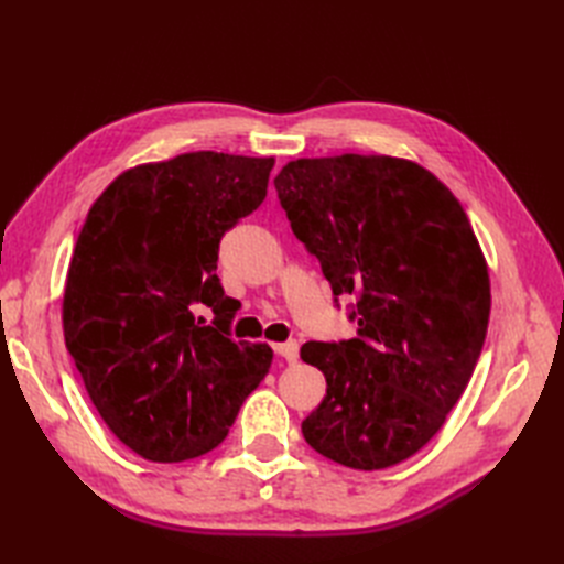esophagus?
I'll use <instances>...</instances> for the list:
<instances>
[{
    "instance_id": "1",
    "label": "esophagus",
    "mask_w": 564,
    "mask_h": 564,
    "mask_svg": "<svg viewBox=\"0 0 564 564\" xmlns=\"http://www.w3.org/2000/svg\"><path fill=\"white\" fill-rule=\"evenodd\" d=\"M275 352L280 357H284L286 362H296L299 360V344H296V340H286V344H278Z\"/></svg>"
}]
</instances>
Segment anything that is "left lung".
<instances>
[{
    "instance_id": "8db88e82",
    "label": "left lung",
    "mask_w": 564,
    "mask_h": 564,
    "mask_svg": "<svg viewBox=\"0 0 564 564\" xmlns=\"http://www.w3.org/2000/svg\"><path fill=\"white\" fill-rule=\"evenodd\" d=\"M275 187L336 303L357 299L355 338L301 348L327 379L303 437L340 466H395L429 445L480 360L491 294L470 220L429 169L388 155L303 158Z\"/></svg>"
}]
</instances>
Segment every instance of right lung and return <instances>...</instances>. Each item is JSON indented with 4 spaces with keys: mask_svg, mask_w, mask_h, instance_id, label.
Listing matches in <instances>:
<instances>
[{
    "mask_svg": "<svg viewBox=\"0 0 564 564\" xmlns=\"http://www.w3.org/2000/svg\"><path fill=\"white\" fill-rule=\"evenodd\" d=\"M272 164L202 150L127 169L79 230L65 346L100 419L148 460L218 447L270 369L268 344L230 338L237 301L216 261L220 237L261 207ZM199 307L213 311L212 325Z\"/></svg>",
    "mask_w": 564,
    "mask_h": 564,
    "instance_id": "add662e5",
    "label": "right lung"
}]
</instances>
